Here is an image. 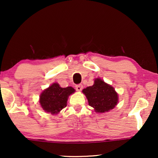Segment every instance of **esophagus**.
I'll return each mask as SVG.
<instances>
[{
  "label": "esophagus",
  "instance_id": "esophagus-1",
  "mask_svg": "<svg viewBox=\"0 0 158 158\" xmlns=\"http://www.w3.org/2000/svg\"><path fill=\"white\" fill-rule=\"evenodd\" d=\"M75 89L77 91H81L82 89H83V85H76L75 86Z\"/></svg>",
  "mask_w": 158,
  "mask_h": 158
}]
</instances>
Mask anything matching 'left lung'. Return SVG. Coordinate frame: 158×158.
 Returning <instances> with one entry per match:
<instances>
[{"label":"left lung","mask_w":158,"mask_h":158,"mask_svg":"<svg viewBox=\"0 0 158 158\" xmlns=\"http://www.w3.org/2000/svg\"><path fill=\"white\" fill-rule=\"evenodd\" d=\"M88 104L97 113H104L113 109L118 103V94L111 85L101 78H96L94 84L83 90Z\"/></svg>","instance_id":"1"}]
</instances>
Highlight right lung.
<instances>
[{
    "mask_svg": "<svg viewBox=\"0 0 158 158\" xmlns=\"http://www.w3.org/2000/svg\"><path fill=\"white\" fill-rule=\"evenodd\" d=\"M75 91L72 87L62 88L57 83H54L42 91L40 96L41 106L47 113L57 114L66 107L70 95Z\"/></svg>",
    "mask_w": 158,
    "mask_h": 158,
    "instance_id": "1",
    "label": "right lung"
}]
</instances>
